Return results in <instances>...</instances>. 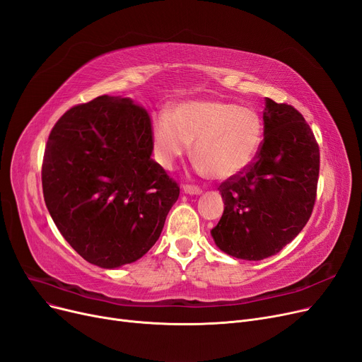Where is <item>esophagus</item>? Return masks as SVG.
<instances>
[{"mask_svg": "<svg viewBox=\"0 0 362 362\" xmlns=\"http://www.w3.org/2000/svg\"><path fill=\"white\" fill-rule=\"evenodd\" d=\"M183 192L187 195H199L202 191L199 189L198 186L194 185H183Z\"/></svg>", "mask_w": 362, "mask_h": 362, "instance_id": "34e87169", "label": "esophagus"}]
</instances>
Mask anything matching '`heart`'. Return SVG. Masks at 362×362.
<instances>
[{
    "label": "heart",
    "mask_w": 362,
    "mask_h": 362,
    "mask_svg": "<svg viewBox=\"0 0 362 362\" xmlns=\"http://www.w3.org/2000/svg\"><path fill=\"white\" fill-rule=\"evenodd\" d=\"M263 124L255 109L223 100H189L173 109L171 117L153 119L152 139L158 163L171 168L189 152L201 173L225 180L241 173L260 148Z\"/></svg>",
    "instance_id": "1"
}]
</instances>
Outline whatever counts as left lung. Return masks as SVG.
I'll return each mask as SVG.
<instances>
[{
    "instance_id": "obj_1",
    "label": "left lung",
    "mask_w": 362,
    "mask_h": 362,
    "mask_svg": "<svg viewBox=\"0 0 362 362\" xmlns=\"http://www.w3.org/2000/svg\"><path fill=\"white\" fill-rule=\"evenodd\" d=\"M263 142L241 173L218 186L225 210L211 229L226 255L262 260L276 255L312 214L320 175V148L303 115L266 98Z\"/></svg>"
}]
</instances>
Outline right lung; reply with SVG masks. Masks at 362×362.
Wrapping results in <instances>:
<instances>
[{"mask_svg": "<svg viewBox=\"0 0 362 362\" xmlns=\"http://www.w3.org/2000/svg\"><path fill=\"white\" fill-rule=\"evenodd\" d=\"M152 151L151 117L129 98L105 94L54 124L41 170L44 201L88 263L119 268L160 238L180 189Z\"/></svg>", "mask_w": 362, "mask_h": 362, "instance_id": "right-lung-1", "label": "right lung"}]
</instances>
